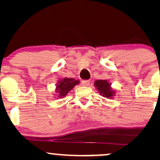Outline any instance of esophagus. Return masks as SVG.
Wrapping results in <instances>:
<instances>
[{
	"label": "esophagus",
	"instance_id": "esophagus-1",
	"mask_svg": "<svg viewBox=\"0 0 160 160\" xmlns=\"http://www.w3.org/2000/svg\"><path fill=\"white\" fill-rule=\"evenodd\" d=\"M90 84V81L89 80H83L82 81V86H85V87H86V86H88Z\"/></svg>",
	"mask_w": 160,
	"mask_h": 160
}]
</instances>
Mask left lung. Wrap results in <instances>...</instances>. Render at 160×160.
Returning a JSON list of instances; mask_svg holds the SVG:
<instances>
[{
	"label": "left lung",
	"mask_w": 160,
	"mask_h": 160,
	"mask_svg": "<svg viewBox=\"0 0 160 160\" xmlns=\"http://www.w3.org/2000/svg\"><path fill=\"white\" fill-rule=\"evenodd\" d=\"M94 86L103 98L112 99L115 95V91L112 89L111 84L109 83L107 80H96L94 82Z\"/></svg>",
	"instance_id": "1"
}]
</instances>
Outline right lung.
Listing matches in <instances>:
<instances>
[{"label":"right lung","mask_w":160,"mask_h":160,"mask_svg":"<svg viewBox=\"0 0 160 160\" xmlns=\"http://www.w3.org/2000/svg\"><path fill=\"white\" fill-rule=\"evenodd\" d=\"M78 84H79V81L74 78H64L60 80L56 86L57 96L60 98H64Z\"/></svg>","instance_id":"add662e5"}]
</instances>
